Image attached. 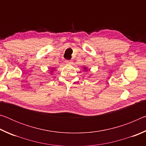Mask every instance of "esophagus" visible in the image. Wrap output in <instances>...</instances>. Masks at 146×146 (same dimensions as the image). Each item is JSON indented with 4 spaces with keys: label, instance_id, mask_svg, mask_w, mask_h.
Here are the masks:
<instances>
[{
    "label": "esophagus",
    "instance_id": "1",
    "mask_svg": "<svg viewBox=\"0 0 146 146\" xmlns=\"http://www.w3.org/2000/svg\"><path fill=\"white\" fill-rule=\"evenodd\" d=\"M66 62L68 64H71V60H66Z\"/></svg>",
    "mask_w": 146,
    "mask_h": 146
}]
</instances>
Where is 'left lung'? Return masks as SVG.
I'll list each match as a JSON object with an SVG mask.
<instances>
[{
  "label": "left lung",
  "mask_w": 146,
  "mask_h": 146,
  "mask_svg": "<svg viewBox=\"0 0 146 146\" xmlns=\"http://www.w3.org/2000/svg\"><path fill=\"white\" fill-rule=\"evenodd\" d=\"M84 68V69H85V70H86V68Z\"/></svg>",
  "instance_id": "left-lung-1"
}]
</instances>
